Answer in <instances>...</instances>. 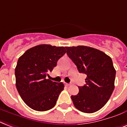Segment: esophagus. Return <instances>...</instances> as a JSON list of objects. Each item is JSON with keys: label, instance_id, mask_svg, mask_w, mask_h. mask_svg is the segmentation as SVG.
<instances>
[{"label": "esophagus", "instance_id": "34e87169", "mask_svg": "<svg viewBox=\"0 0 127 127\" xmlns=\"http://www.w3.org/2000/svg\"><path fill=\"white\" fill-rule=\"evenodd\" d=\"M65 85H66V86H68V85H70V83H64Z\"/></svg>", "mask_w": 127, "mask_h": 127}]
</instances>
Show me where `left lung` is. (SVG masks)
Here are the masks:
<instances>
[{
    "mask_svg": "<svg viewBox=\"0 0 127 127\" xmlns=\"http://www.w3.org/2000/svg\"><path fill=\"white\" fill-rule=\"evenodd\" d=\"M65 48L79 72L87 75L85 85L78 87L77 95L71 96L73 103L80 111L95 113L107 103L115 88L116 71L111 58L100 50L88 46Z\"/></svg>",
    "mask_w": 127,
    "mask_h": 127,
    "instance_id": "1",
    "label": "left lung"
}]
</instances>
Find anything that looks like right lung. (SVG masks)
I'll list each match as a JSON object with an SVG mask.
<instances>
[{
	"label": "right lung",
	"instance_id": "add662e5",
	"mask_svg": "<svg viewBox=\"0 0 127 127\" xmlns=\"http://www.w3.org/2000/svg\"><path fill=\"white\" fill-rule=\"evenodd\" d=\"M65 52V47L40 44L26 51L19 58L15 68L16 86L29 107L45 111L56 105L64 85L47 77H50L48 73L56 66L58 60Z\"/></svg>",
	"mask_w": 127,
	"mask_h": 127
}]
</instances>
